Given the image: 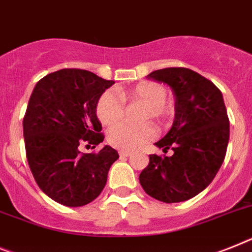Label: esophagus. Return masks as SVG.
<instances>
[{"label": "esophagus", "instance_id": "esophagus-1", "mask_svg": "<svg viewBox=\"0 0 252 252\" xmlns=\"http://www.w3.org/2000/svg\"><path fill=\"white\" fill-rule=\"evenodd\" d=\"M119 155L123 156V158H128V156H130V155H132V154H130L129 151H120Z\"/></svg>", "mask_w": 252, "mask_h": 252}]
</instances>
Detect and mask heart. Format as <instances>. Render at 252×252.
Segmentation results:
<instances>
[{"mask_svg":"<svg viewBox=\"0 0 252 252\" xmlns=\"http://www.w3.org/2000/svg\"><path fill=\"white\" fill-rule=\"evenodd\" d=\"M165 87L156 82H141L134 87L120 92V96L114 90L105 91L96 105L97 118L103 126H113L122 119L124 114V101L145 103L142 119L162 120L170 115V109L165 103ZM156 130L150 123L128 124L120 123L109 130L107 141L115 149L132 151L155 138Z\"/></svg>","mask_w":252,"mask_h":252,"instance_id":"obj_1","label":"heart"}]
</instances>
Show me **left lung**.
<instances>
[{"label": "left lung", "mask_w": 252, "mask_h": 252, "mask_svg": "<svg viewBox=\"0 0 252 252\" xmlns=\"http://www.w3.org/2000/svg\"><path fill=\"white\" fill-rule=\"evenodd\" d=\"M147 78L168 84L174 94L173 126L155 143L174 154L150 155L139 183L158 201H186L210 185L225 158L229 120L223 94L213 82L187 67L160 69Z\"/></svg>", "instance_id": "1"}]
</instances>
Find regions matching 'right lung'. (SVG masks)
Returning <instances> with one entry per match:
<instances>
[{
  "label": "right lung",
  "instance_id": "right-lung-1",
  "mask_svg": "<svg viewBox=\"0 0 252 252\" xmlns=\"http://www.w3.org/2000/svg\"><path fill=\"white\" fill-rule=\"evenodd\" d=\"M115 83L80 69H61L42 78L32 92L23 120L25 151L32 174L54 201L77 208L102 192L118 151L103 146L82 154L80 145L103 141L96 105Z\"/></svg>",
  "mask_w": 252,
  "mask_h": 252
}]
</instances>
